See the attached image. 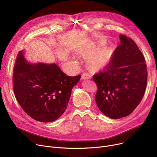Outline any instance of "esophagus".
I'll list each match as a JSON object with an SVG mask.
<instances>
[{
	"label": "esophagus",
	"instance_id": "1",
	"mask_svg": "<svg viewBox=\"0 0 157 157\" xmlns=\"http://www.w3.org/2000/svg\"><path fill=\"white\" fill-rule=\"evenodd\" d=\"M92 78V76L90 75L88 73H83V75L81 76L82 79H89Z\"/></svg>",
	"mask_w": 157,
	"mask_h": 157
}]
</instances>
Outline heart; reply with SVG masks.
<instances>
[{
	"label": "heart",
	"instance_id": "b5f03b06",
	"mask_svg": "<svg viewBox=\"0 0 157 157\" xmlns=\"http://www.w3.org/2000/svg\"><path fill=\"white\" fill-rule=\"evenodd\" d=\"M104 44L102 43H92L81 50V53L89 55L88 62L90 68L94 70H99L106 67L110 63L113 55V49L108 47L101 49ZM73 59L76 60V57L73 56Z\"/></svg>",
	"mask_w": 157,
	"mask_h": 157
}]
</instances>
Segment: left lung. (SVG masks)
I'll list each match as a JSON object with an SVG mask.
<instances>
[{
	"label": "left lung",
	"instance_id": "1",
	"mask_svg": "<svg viewBox=\"0 0 157 157\" xmlns=\"http://www.w3.org/2000/svg\"><path fill=\"white\" fill-rule=\"evenodd\" d=\"M108 67L93 78L98 86L95 96L98 109L106 117L119 119L132 113L141 102L147 85L144 56L134 41L120 35Z\"/></svg>",
	"mask_w": 157,
	"mask_h": 157
}]
</instances>
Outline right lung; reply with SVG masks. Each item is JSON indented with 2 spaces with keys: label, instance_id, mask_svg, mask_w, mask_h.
<instances>
[{
  "label": "right lung",
  "instance_id": "add662e5",
  "mask_svg": "<svg viewBox=\"0 0 157 157\" xmlns=\"http://www.w3.org/2000/svg\"><path fill=\"white\" fill-rule=\"evenodd\" d=\"M80 78V75L67 76L55 63H30L20 51L14 67L13 90L19 104L31 118L52 122L65 111L72 89Z\"/></svg>",
  "mask_w": 157,
  "mask_h": 157
}]
</instances>
